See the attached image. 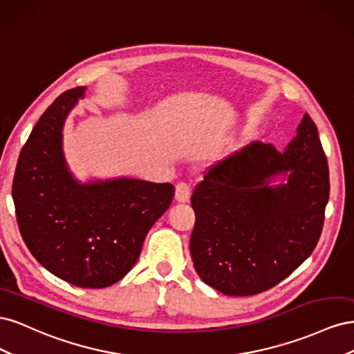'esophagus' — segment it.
Instances as JSON below:
<instances>
[{"label":"esophagus","instance_id":"obj_1","mask_svg":"<svg viewBox=\"0 0 354 354\" xmlns=\"http://www.w3.org/2000/svg\"><path fill=\"white\" fill-rule=\"evenodd\" d=\"M176 199L178 202H189V199H190V186L187 183H178L176 186Z\"/></svg>","mask_w":354,"mask_h":354}]
</instances>
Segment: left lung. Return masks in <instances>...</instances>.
<instances>
[{
  "label": "left lung",
  "mask_w": 354,
  "mask_h": 354,
  "mask_svg": "<svg viewBox=\"0 0 354 354\" xmlns=\"http://www.w3.org/2000/svg\"><path fill=\"white\" fill-rule=\"evenodd\" d=\"M328 199V160L306 113L283 152L254 142L196 186L190 254L199 277L233 297L273 288L313 252Z\"/></svg>",
  "instance_id": "left-lung-1"
}]
</instances>
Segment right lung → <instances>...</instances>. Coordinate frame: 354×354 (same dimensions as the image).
<instances>
[{
  "mask_svg": "<svg viewBox=\"0 0 354 354\" xmlns=\"http://www.w3.org/2000/svg\"><path fill=\"white\" fill-rule=\"evenodd\" d=\"M87 87L63 93L20 152L12 195L30 254L60 279L106 288L133 269L174 186L130 177L81 183L63 155V125Z\"/></svg>",
  "mask_w": 354,
  "mask_h": 354,
  "instance_id": "add662e5",
  "label": "right lung"
}]
</instances>
